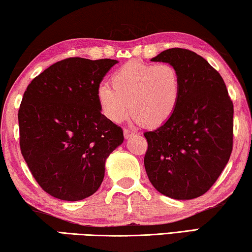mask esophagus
<instances>
[{
    "label": "esophagus",
    "mask_w": 252,
    "mask_h": 252,
    "mask_svg": "<svg viewBox=\"0 0 252 252\" xmlns=\"http://www.w3.org/2000/svg\"><path fill=\"white\" fill-rule=\"evenodd\" d=\"M124 135H125V138H130L131 136L134 135V131L133 130H129V129H127V128H125L124 129Z\"/></svg>",
    "instance_id": "obj_1"
}]
</instances>
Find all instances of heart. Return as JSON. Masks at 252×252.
Wrapping results in <instances>:
<instances>
[{
    "instance_id": "heart-1",
    "label": "heart",
    "mask_w": 252,
    "mask_h": 252,
    "mask_svg": "<svg viewBox=\"0 0 252 252\" xmlns=\"http://www.w3.org/2000/svg\"><path fill=\"white\" fill-rule=\"evenodd\" d=\"M110 82L111 86L102 82L97 88L101 114L111 122L122 123L130 107L134 121L150 128L172 117L182 89L179 70L167 63L129 61L115 70Z\"/></svg>"
}]
</instances>
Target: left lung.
Returning <instances> with one entry per match:
<instances>
[{
	"label": "left lung",
	"instance_id": "1",
	"mask_svg": "<svg viewBox=\"0 0 252 252\" xmlns=\"http://www.w3.org/2000/svg\"><path fill=\"white\" fill-rule=\"evenodd\" d=\"M179 70L182 89L172 117L144 133V165L159 193L191 200L207 193L224 170L233 146V104L219 72L188 49H167L152 59Z\"/></svg>",
	"mask_w": 252,
	"mask_h": 252
}]
</instances>
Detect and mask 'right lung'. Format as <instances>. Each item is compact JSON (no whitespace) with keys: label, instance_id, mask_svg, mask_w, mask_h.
I'll return each instance as SVG.
<instances>
[{"label":"right lung","instance_id":"obj_1","mask_svg":"<svg viewBox=\"0 0 252 252\" xmlns=\"http://www.w3.org/2000/svg\"><path fill=\"white\" fill-rule=\"evenodd\" d=\"M117 60L67 58L33 79L19 108L20 150L44 192L63 201L93 195L105 162L124 141L101 114L97 88Z\"/></svg>","mask_w":252,"mask_h":252}]
</instances>
